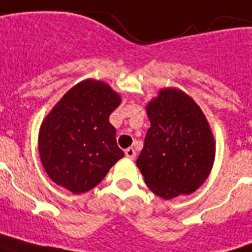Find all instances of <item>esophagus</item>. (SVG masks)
Returning <instances> with one entry per match:
<instances>
[{"label": "esophagus", "mask_w": 252, "mask_h": 252, "mask_svg": "<svg viewBox=\"0 0 252 252\" xmlns=\"http://www.w3.org/2000/svg\"><path fill=\"white\" fill-rule=\"evenodd\" d=\"M126 156L130 159H134L136 158V150L133 148H128V149H126Z\"/></svg>", "instance_id": "obj_1"}]
</instances>
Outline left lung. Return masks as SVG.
<instances>
[{
  "mask_svg": "<svg viewBox=\"0 0 252 252\" xmlns=\"http://www.w3.org/2000/svg\"><path fill=\"white\" fill-rule=\"evenodd\" d=\"M150 128L137 158L146 186L162 199L195 192L209 175L216 144L195 100L179 89H162L146 106Z\"/></svg>",
  "mask_w": 252,
  "mask_h": 252,
  "instance_id": "obj_1",
  "label": "left lung"
}]
</instances>
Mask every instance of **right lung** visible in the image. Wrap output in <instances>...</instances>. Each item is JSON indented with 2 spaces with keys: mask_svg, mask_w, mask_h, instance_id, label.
Instances as JSON below:
<instances>
[{
  "mask_svg": "<svg viewBox=\"0 0 252 252\" xmlns=\"http://www.w3.org/2000/svg\"><path fill=\"white\" fill-rule=\"evenodd\" d=\"M122 98L102 81L73 86L41 123L39 154L45 172L73 193L90 191L124 157L110 115Z\"/></svg>",
  "mask_w": 252,
  "mask_h": 252,
  "instance_id": "obj_1",
  "label": "right lung"
}]
</instances>
